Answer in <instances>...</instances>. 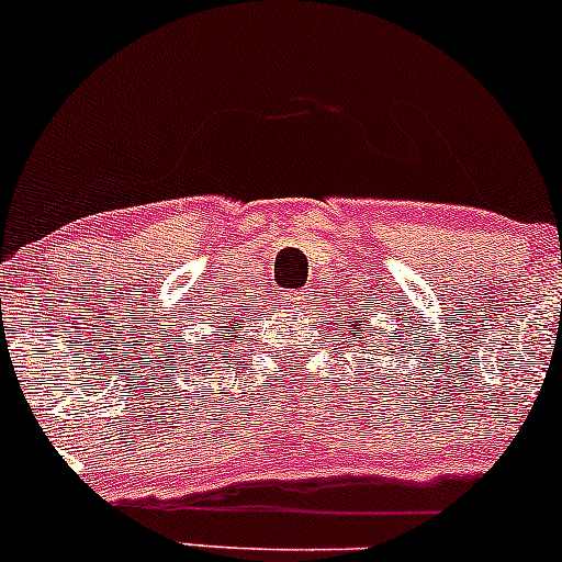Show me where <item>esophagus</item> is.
Masks as SVG:
<instances>
[{"instance_id":"esophagus-1","label":"esophagus","mask_w":562,"mask_h":562,"mask_svg":"<svg viewBox=\"0 0 562 562\" xmlns=\"http://www.w3.org/2000/svg\"><path fill=\"white\" fill-rule=\"evenodd\" d=\"M281 304L283 307H289L291 312L304 307V291H281Z\"/></svg>"}]
</instances>
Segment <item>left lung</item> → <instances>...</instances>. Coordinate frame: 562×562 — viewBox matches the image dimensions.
<instances>
[{"instance_id":"obj_1","label":"left lung","mask_w":562,"mask_h":562,"mask_svg":"<svg viewBox=\"0 0 562 562\" xmlns=\"http://www.w3.org/2000/svg\"><path fill=\"white\" fill-rule=\"evenodd\" d=\"M363 323H369V319H367V317H361V315H359V317H356V319H353V325H348V333H351V340L356 338V335H359V333H361V330H359V327H361ZM351 340H348V344H351ZM351 346H353V344H351ZM387 346H390V344H387ZM363 348H371V351H382V348H384V344H379V346H371V344H369V340H367V344H363Z\"/></svg>"}]
</instances>
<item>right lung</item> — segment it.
<instances>
[{
  "label": "right lung",
  "mask_w": 562,
  "mask_h": 562,
  "mask_svg": "<svg viewBox=\"0 0 562 562\" xmlns=\"http://www.w3.org/2000/svg\"><path fill=\"white\" fill-rule=\"evenodd\" d=\"M235 325H237V319H235ZM232 325V327H235ZM237 344V335H235V330H229V333H224V338H222V346H211V348H224V351H216V353H229V348ZM206 348H209V344H206ZM216 361V359H214ZM214 361H206V359H199V363L201 367H209V369H214ZM224 361V359H222Z\"/></svg>",
  "instance_id": "right-lung-1"
}]
</instances>
